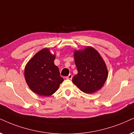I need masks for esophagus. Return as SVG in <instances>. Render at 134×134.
I'll return each mask as SVG.
<instances>
[{
    "mask_svg": "<svg viewBox=\"0 0 134 134\" xmlns=\"http://www.w3.org/2000/svg\"><path fill=\"white\" fill-rule=\"evenodd\" d=\"M65 78H66V79H70V80H71V79H72V74H69V75L68 76H67V77H66Z\"/></svg>",
    "mask_w": 134,
    "mask_h": 134,
    "instance_id": "esophagus-1",
    "label": "esophagus"
}]
</instances>
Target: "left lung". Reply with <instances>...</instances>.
Segmentation results:
<instances>
[{
	"instance_id": "8db88e82",
	"label": "left lung",
	"mask_w": 134,
	"mask_h": 134,
	"mask_svg": "<svg viewBox=\"0 0 134 134\" xmlns=\"http://www.w3.org/2000/svg\"><path fill=\"white\" fill-rule=\"evenodd\" d=\"M78 74L72 82L83 92L93 93L99 90L107 80L108 71L104 60L95 49L87 46L74 53Z\"/></svg>"
}]
</instances>
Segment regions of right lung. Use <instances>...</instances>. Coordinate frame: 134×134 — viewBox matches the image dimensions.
<instances>
[{
  "label": "right lung",
  "instance_id": "1",
  "mask_svg": "<svg viewBox=\"0 0 134 134\" xmlns=\"http://www.w3.org/2000/svg\"><path fill=\"white\" fill-rule=\"evenodd\" d=\"M55 55L49 48L40 50L26 64L25 79L35 93L42 96L53 94L63 82L59 68L54 64Z\"/></svg>",
  "mask_w": 134,
  "mask_h": 134
}]
</instances>
